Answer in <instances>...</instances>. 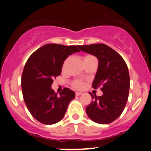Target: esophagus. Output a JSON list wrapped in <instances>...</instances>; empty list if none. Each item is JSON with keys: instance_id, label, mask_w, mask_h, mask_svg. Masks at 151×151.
I'll return each instance as SVG.
<instances>
[{"instance_id": "esophagus-1", "label": "esophagus", "mask_w": 151, "mask_h": 151, "mask_svg": "<svg viewBox=\"0 0 151 151\" xmlns=\"http://www.w3.org/2000/svg\"><path fill=\"white\" fill-rule=\"evenodd\" d=\"M82 94H83V93H81V92H76V96H81V95H82Z\"/></svg>"}]
</instances>
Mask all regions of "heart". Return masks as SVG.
Wrapping results in <instances>:
<instances>
[{
  "instance_id": "b5f03b06",
  "label": "heart",
  "mask_w": 151,
  "mask_h": 151,
  "mask_svg": "<svg viewBox=\"0 0 151 151\" xmlns=\"http://www.w3.org/2000/svg\"><path fill=\"white\" fill-rule=\"evenodd\" d=\"M73 87L76 89H82L84 87V83L82 80L77 79L73 82Z\"/></svg>"
}]
</instances>
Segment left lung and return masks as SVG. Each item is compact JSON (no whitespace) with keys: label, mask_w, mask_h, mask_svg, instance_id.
<instances>
[{"label":"left lung","mask_w":151,"mask_h":151,"mask_svg":"<svg viewBox=\"0 0 151 151\" xmlns=\"http://www.w3.org/2000/svg\"><path fill=\"white\" fill-rule=\"evenodd\" d=\"M78 47L98 59V70L93 87H100L103 92L101 96H93L90 93L93 100L86 107V113L95 122L111 123L122 114L128 99L130 76L127 64L119 53L104 44Z\"/></svg>","instance_id":"left-lung-1"}]
</instances>
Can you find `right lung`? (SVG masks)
<instances>
[{"label": "right lung", "mask_w": 151, "mask_h": 151, "mask_svg": "<svg viewBox=\"0 0 151 151\" xmlns=\"http://www.w3.org/2000/svg\"><path fill=\"white\" fill-rule=\"evenodd\" d=\"M78 46L48 44L40 47L27 60L21 76L25 104L32 116L44 124H53L64 118L74 91L64 88L60 96L52 89L53 79L61 73L69 55L80 52Z\"/></svg>", "instance_id": "1"}]
</instances>
